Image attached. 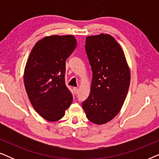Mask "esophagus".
Returning <instances> with one entry per match:
<instances>
[{
    "label": "esophagus",
    "instance_id": "esophagus-1",
    "mask_svg": "<svg viewBox=\"0 0 159 159\" xmlns=\"http://www.w3.org/2000/svg\"><path fill=\"white\" fill-rule=\"evenodd\" d=\"M73 90H74V92H75V95H77V93H78V92H79V89H78L77 88H74Z\"/></svg>",
    "mask_w": 159,
    "mask_h": 159
}]
</instances>
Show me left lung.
<instances>
[{"mask_svg":"<svg viewBox=\"0 0 159 159\" xmlns=\"http://www.w3.org/2000/svg\"><path fill=\"white\" fill-rule=\"evenodd\" d=\"M85 50L93 71L90 95L82 103L87 118L96 125L120 111L130 83V71L121 45L108 34L88 36Z\"/></svg>","mask_w":159,"mask_h":159,"instance_id":"left-lung-1","label":"left lung"}]
</instances>
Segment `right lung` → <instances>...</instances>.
<instances>
[{"label": "right lung", "instance_id": "obj_1", "mask_svg": "<svg viewBox=\"0 0 159 159\" xmlns=\"http://www.w3.org/2000/svg\"><path fill=\"white\" fill-rule=\"evenodd\" d=\"M77 45L73 35H51L34 45L24 72L30 103L49 121L63 118L73 97L65 84L66 60Z\"/></svg>", "mask_w": 159, "mask_h": 159}]
</instances>
